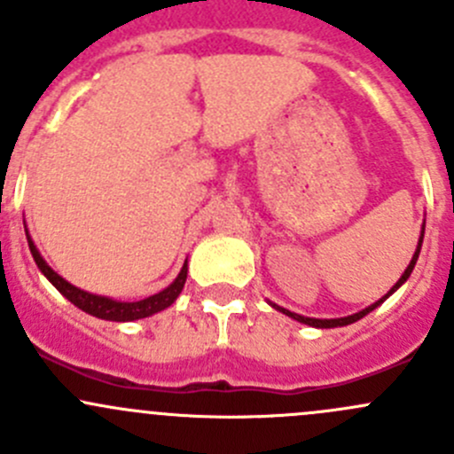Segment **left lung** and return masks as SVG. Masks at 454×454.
I'll list each match as a JSON object with an SVG mask.
<instances>
[{"mask_svg": "<svg viewBox=\"0 0 454 454\" xmlns=\"http://www.w3.org/2000/svg\"><path fill=\"white\" fill-rule=\"evenodd\" d=\"M422 241H424V228H422V235H419V241H418V250H415L413 259H411L409 268L404 270V274H402V277H400V281H397L395 286H393L391 290H388V294H384L382 299H380V301H375L373 305H369V308H364L363 312H358V314H351V316H345V318H309V316H301V314H294V312H290V309H286V308H278L277 303H270V305H272L274 309H278V312H283V314H286V316H290V318L299 320V323H303V325H309V327L332 329V327H345V325H351V323H356V320H360V318H363V316H367L369 312H373V309L378 308V305H382L384 301H387L388 296H391L393 292L397 290V287H400V286H404V283H406V278H409V277H411V272H413L415 263H418L419 250H422Z\"/></svg>", "mask_w": 454, "mask_h": 454, "instance_id": "obj_1", "label": "left lung"}]
</instances>
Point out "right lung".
<instances>
[{"instance_id":"1","label":"right lung","mask_w":454,"mask_h":454,"mask_svg":"<svg viewBox=\"0 0 454 454\" xmlns=\"http://www.w3.org/2000/svg\"><path fill=\"white\" fill-rule=\"evenodd\" d=\"M26 239H28L32 259H35L36 268L43 272V277L48 278V281L52 283V286L57 287V290L61 292V294L66 296L70 303H74L76 308L83 309V312L96 316V318H103V320L127 323V320L146 318V316L162 312V309H167L168 305L176 303V299L180 296L182 287H184V283H186V272H189V265H186V261H184L180 274H177L176 281H173L171 286L164 287L162 292H158V294H153V296H146V299H142V301H134V303H125V301H114V299H107V296L90 294V292H85V290H81V287H74L72 283H67L66 278L59 277V274L54 272L48 263H45V259L41 256L39 250H36L35 241H32V237L28 235V228H26Z\"/></svg>"}]
</instances>
